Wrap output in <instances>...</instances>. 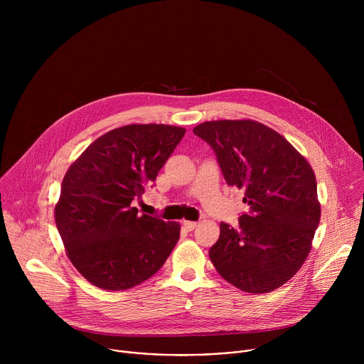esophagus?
Instances as JSON below:
<instances>
[{
	"mask_svg": "<svg viewBox=\"0 0 364 364\" xmlns=\"http://www.w3.org/2000/svg\"><path fill=\"white\" fill-rule=\"evenodd\" d=\"M183 226H184L188 232H191V230H194V228L197 226V223H196V222H191V220H184V222H183Z\"/></svg>",
	"mask_w": 364,
	"mask_h": 364,
	"instance_id": "34e87169",
	"label": "esophagus"
}]
</instances>
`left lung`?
<instances>
[{
	"instance_id": "obj_1",
	"label": "left lung",
	"mask_w": 364,
	"mask_h": 364,
	"mask_svg": "<svg viewBox=\"0 0 364 364\" xmlns=\"http://www.w3.org/2000/svg\"><path fill=\"white\" fill-rule=\"evenodd\" d=\"M193 132L210 144L226 183L249 205L236 229L220 223L209 252L216 271L245 292L282 287L305 262L320 223L313 168L281 134L252 119L207 121Z\"/></svg>"
}]
</instances>
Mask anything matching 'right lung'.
Instances as JSON below:
<instances>
[{
	"instance_id": "1",
	"label": "right lung",
	"mask_w": 364,
	"mask_h": 364,
	"mask_svg": "<svg viewBox=\"0 0 364 364\" xmlns=\"http://www.w3.org/2000/svg\"><path fill=\"white\" fill-rule=\"evenodd\" d=\"M186 129L131 124L95 139L62 181L55 220L66 255L92 285L124 291L157 272L180 223L138 215L132 200L157 178Z\"/></svg>"
}]
</instances>
